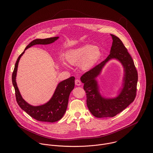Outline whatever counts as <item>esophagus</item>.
I'll return each instance as SVG.
<instances>
[{
    "label": "esophagus",
    "instance_id": "esophagus-1",
    "mask_svg": "<svg viewBox=\"0 0 153 153\" xmlns=\"http://www.w3.org/2000/svg\"><path fill=\"white\" fill-rule=\"evenodd\" d=\"M75 85L77 86H80L81 84V82L79 79H76L75 81Z\"/></svg>",
    "mask_w": 153,
    "mask_h": 153
}]
</instances>
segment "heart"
<instances>
[{
  "mask_svg": "<svg viewBox=\"0 0 153 153\" xmlns=\"http://www.w3.org/2000/svg\"><path fill=\"white\" fill-rule=\"evenodd\" d=\"M101 55L100 48L97 46L84 45L66 51L65 55L66 61L71 65L79 64V68L84 71L90 70L98 62ZM62 65L68 67L64 61Z\"/></svg>",
  "mask_w": 153,
  "mask_h": 153,
  "instance_id": "1",
  "label": "heart"
}]
</instances>
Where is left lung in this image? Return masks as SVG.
<instances>
[{"mask_svg": "<svg viewBox=\"0 0 153 153\" xmlns=\"http://www.w3.org/2000/svg\"><path fill=\"white\" fill-rule=\"evenodd\" d=\"M111 36L112 44L108 57L81 77L87 93L88 108L97 118L115 116L131 104L136 96L138 74L134 61L120 39L112 34ZM111 59H117L122 64L124 68V76L122 88L119 95L114 98H105L100 93L96 78L104 66Z\"/></svg>", "mask_w": 153, "mask_h": 153, "instance_id": "obj_1", "label": "left lung"}]
</instances>
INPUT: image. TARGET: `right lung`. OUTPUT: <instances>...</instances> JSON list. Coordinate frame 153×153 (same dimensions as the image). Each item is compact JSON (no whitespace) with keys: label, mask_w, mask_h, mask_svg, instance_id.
<instances>
[{"label":"right lung","mask_w":153,"mask_h":153,"mask_svg":"<svg viewBox=\"0 0 153 153\" xmlns=\"http://www.w3.org/2000/svg\"><path fill=\"white\" fill-rule=\"evenodd\" d=\"M59 36L32 41L18 57L12 74V84L15 90L16 101L19 107L34 119L43 122L53 123L61 120L65 113L70 93L75 86V77L71 76L60 82L55 89L51 98L41 105L33 106L27 103L23 98L18 89L16 78L19 60L26 49L35 45H48L56 41Z\"/></svg>","instance_id":"1"}]
</instances>
